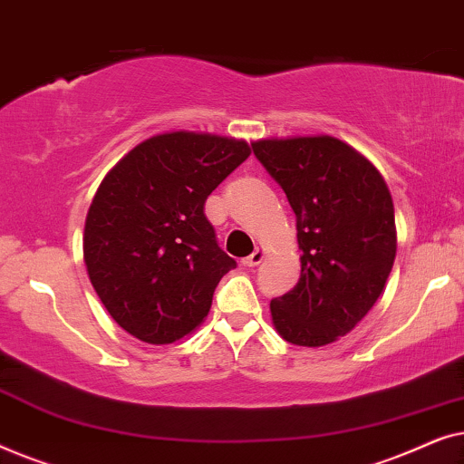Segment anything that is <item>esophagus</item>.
Wrapping results in <instances>:
<instances>
[{
	"mask_svg": "<svg viewBox=\"0 0 464 464\" xmlns=\"http://www.w3.org/2000/svg\"><path fill=\"white\" fill-rule=\"evenodd\" d=\"M262 259H264V249H259V246H257V249L253 251L249 257L243 259V264L249 266V268H256V266L262 264Z\"/></svg>",
	"mask_w": 464,
	"mask_h": 464,
	"instance_id": "obj_1",
	"label": "esophagus"
}]
</instances>
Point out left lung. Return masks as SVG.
<instances>
[{
  "label": "left lung",
  "mask_w": 464,
  "mask_h": 464,
  "mask_svg": "<svg viewBox=\"0 0 464 464\" xmlns=\"http://www.w3.org/2000/svg\"><path fill=\"white\" fill-rule=\"evenodd\" d=\"M251 148L287 194L302 249L300 281L270 302L272 321L291 344H332L370 313L391 275L397 232L389 188L340 139H262Z\"/></svg>",
  "instance_id": "8db88e82"
}]
</instances>
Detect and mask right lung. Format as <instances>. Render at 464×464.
Masks as SVG:
<instances>
[{
	"label": "right lung",
	"mask_w": 464,
	"mask_h": 464,
	"mask_svg": "<svg viewBox=\"0 0 464 464\" xmlns=\"http://www.w3.org/2000/svg\"><path fill=\"white\" fill-rule=\"evenodd\" d=\"M251 154L246 141L164 132L101 181L84 227L88 276L120 327L148 344L194 332L237 262L205 215L208 194Z\"/></svg>",
	"instance_id": "right-lung-1"
}]
</instances>
